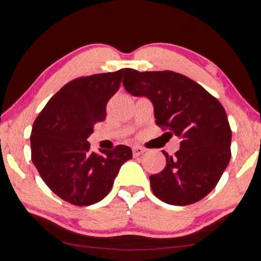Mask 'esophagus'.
I'll use <instances>...</instances> for the list:
<instances>
[{"mask_svg": "<svg viewBox=\"0 0 261 261\" xmlns=\"http://www.w3.org/2000/svg\"><path fill=\"white\" fill-rule=\"evenodd\" d=\"M146 152V149H143L141 147H134L132 148V154H134V157H139L140 154L145 153Z\"/></svg>", "mask_w": 261, "mask_h": 261, "instance_id": "34e87169", "label": "esophagus"}]
</instances>
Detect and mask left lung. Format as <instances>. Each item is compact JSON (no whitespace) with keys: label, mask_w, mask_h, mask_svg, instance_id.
I'll return each mask as SVG.
<instances>
[{"label":"left lung","mask_w":261,"mask_h":261,"mask_svg":"<svg viewBox=\"0 0 261 261\" xmlns=\"http://www.w3.org/2000/svg\"><path fill=\"white\" fill-rule=\"evenodd\" d=\"M123 86L153 105L156 123L180 139L179 150L166 157L165 168L151 175V190L160 201L190 205L218 184L231 158L232 132L225 110L196 82L175 71L125 68Z\"/></svg>","instance_id":"1"}]
</instances>
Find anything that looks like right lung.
I'll use <instances>...</instances> for the list:
<instances>
[{"instance_id": "1", "label": "right lung", "mask_w": 261, "mask_h": 261, "mask_svg": "<svg viewBox=\"0 0 261 261\" xmlns=\"http://www.w3.org/2000/svg\"><path fill=\"white\" fill-rule=\"evenodd\" d=\"M124 69L81 77L49 99L32 126L31 159L42 180L64 201L77 206L108 195L121 166L132 158L127 146L90 150L87 138L107 116L109 99L118 92Z\"/></svg>"}]
</instances>
